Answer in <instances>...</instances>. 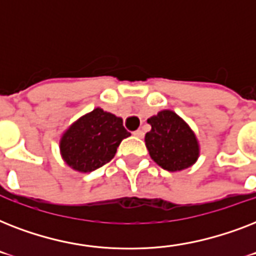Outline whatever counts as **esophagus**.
I'll return each mask as SVG.
<instances>
[{"label": "esophagus", "instance_id": "esophagus-1", "mask_svg": "<svg viewBox=\"0 0 256 256\" xmlns=\"http://www.w3.org/2000/svg\"><path fill=\"white\" fill-rule=\"evenodd\" d=\"M132 134H134L136 136H138V138H142V136H144V132H142V130H136V132H132Z\"/></svg>", "mask_w": 256, "mask_h": 256}]
</instances>
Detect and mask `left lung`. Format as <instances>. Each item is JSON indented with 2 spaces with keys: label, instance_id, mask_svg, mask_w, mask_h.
Here are the masks:
<instances>
[{
  "label": "left lung",
  "instance_id": "left-lung-1",
  "mask_svg": "<svg viewBox=\"0 0 256 256\" xmlns=\"http://www.w3.org/2000/svg\"><path fill=\"white\" fill-rule=\"evenodd\" d=\"M152 130L146 134V148L152 160L168 171L190 168L198 158V142L194 132L174 112L164 110L148 118Z\"/></svg>",
  "mask_w": 256,
  "mask_h": 256
}]
</instances>
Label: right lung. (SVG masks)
Listing matches in <instances>:
<instances>
[{"instance_id": "obj_1", "label": "right lung", "mask_w": 256, "mask_h": 256, "mask_svg": "<svg viewBox=\"0 0 256 256\" xmlns=\"http://www.w3.org/2000/svg\"><path fill=\"white\" fill-rule=\"evenodd\" d=\"M128 136L130 132L124 128L122 118L102 108H94L64 134L62 156L74 170L90 172L108 164L122 140Z\"/></svg>"}]
</instances>
